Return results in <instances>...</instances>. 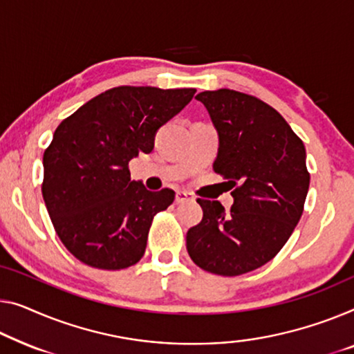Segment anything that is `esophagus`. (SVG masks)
<instances>
[{"label": "esophagus", "instance_id": "esophagus-1", "mask_svg": "<svg viewBox=\"0 0 354 354\" xmlns=\"http://www.w3.org/2000/svg\"><path fill=\"white\" fill-rule=\"evenodd\" d=\"M192 197L191 195H189L187 192H184V191H176V195H175V202L176 203H184L186 202V200H191Z\"/></svg>", "mask_w": 354, "mask_h": 354}]
</instances>
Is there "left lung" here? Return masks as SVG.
Masks as SVG:
<instances>
[{
  "mask_svg": "<svg viewBox=\"0 0 354 354\" xmlns=\"http://www.w3.org/2000/svg\"><path fill=\"white\" fill-rule=\"evenodd\" d=\"M195 98L218 130L213 168L234 189V205L225 211L216 200H197L203 218L187 232V252L209 273L243 275L278 254L302 216L310 186L305 146L259 98L230 88Z\"/></svg>",
  "mask_w": 354,
  "mask_h": 354,
  "instance_id": "left-lung-1",
  "label": "left lung"
}]
</instances>
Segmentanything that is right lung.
<instances>
[{
  "label": "right lung",
  "mask_w": 354,
  "mask_h": 354,
  "mask_svg": "<svg viewBox=\"0 0 354 354\" xmlns=\"http://www.w3.org/2000/svg\"><path fill=\"white\" fill-rule=\"evenodd\" d=\"M195 88L120 86L97 95L57 127L44 151L42 197L68 251L87 266L120 270L145 254L152 219L175 200L130 181L129 162L154 149L157 130Z\"/></svg>",
  "instance_id": "right-lung-1"
}]
</instances>
